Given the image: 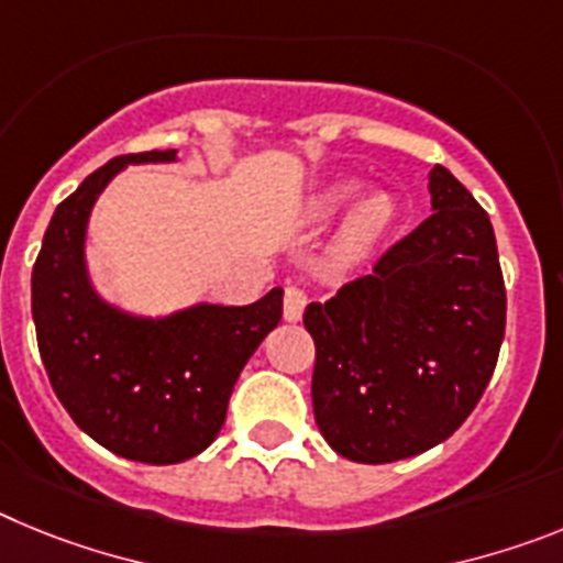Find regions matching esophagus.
<instances>
[{"label":"esophagus","instance_id":"34e87169","mask_svg":"<svg viewBox=\"0 0 563 563\" xmlns=\"http://www.w3.org/2000/svg\"><path fill=\"white\" fill-rule=\"evenodd\" d=\"M305 307H307V292L296 285L287 287L285 290V321H290V324L301 321V316H305Z\"/></svg>","mask_w":563,"mask_h":563}]
</instances>
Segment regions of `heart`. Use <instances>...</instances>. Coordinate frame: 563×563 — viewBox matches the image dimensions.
Segmentation results:
<instances>
[{
	"label": "heart",
	"instance_id": "obj_1",
	"mask_svg": "<svg viewBox=\"0 0 563 563\" xmlns=\"http://www.w3.org/2000/svg\"><path fill=\"white\" fill-rule=\"evenodd\" d=\"M361 188L357 180H338L330 186L318 188L310 200L301 206V225L318 231L352 200ZM397 206L386 191L363 194L361 200L343 217L341 228L335 233V242L330 247V258L335 267H352L369 256L375 245L386 236V231L395 222Z\"/></svg>",
	"mask_w": 563,
	"mask_h": 563
}]
</instances>
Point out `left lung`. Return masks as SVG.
<instances>
[{"instance_id":"obj_1","label":"left lung","mask_w":563,"mask_h":563,"mask_svg":"<svg viewBox=\"0 0 563 563\" xmlns=\"http://www.w3.org/2000/svg\"><path fill=\"white\" fill-rule=\"evenodd\" d=\"M431 217L377 258L375 276L312 301V411L335 454L409 460L474 411L505 338L494 225L449 168L429 174Z\"/></svg>"}]
</instances>
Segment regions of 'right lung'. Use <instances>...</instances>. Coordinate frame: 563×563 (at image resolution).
Instances as JSON below:
<instances>
[{"label":"right lung","mask_w":563,"mask_h":563,"mask_svg":"<svg viewBox=\"0 0 563 563\" xmlns=\"http://www.w3.org/2000/svg\"><path fill=\"white\" fill-rule=\"evenodd\" d=\"M177 152L114 157L56 208L33 265V324L53 391L78 429L146 465L191 460L217 440L233 383L282 321V287L247 307L191 305L134 316L96 290L87 267L92 206L118 172Z\"/></svg>","instance_id":"add662e5"}]
</instances>
